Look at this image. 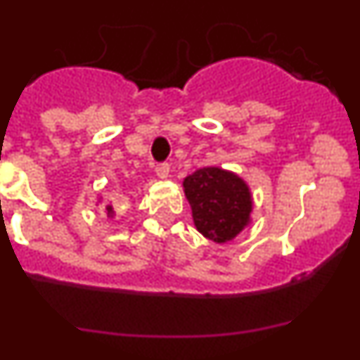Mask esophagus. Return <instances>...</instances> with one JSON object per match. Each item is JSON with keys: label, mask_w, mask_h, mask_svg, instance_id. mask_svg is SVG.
Segmentation results:
<instances>
[{"label": "esophagus", "mask_w": 360, "mask_h": 360, "mask_svg": "<svg viewBox=\"0 0 360 360\" xmlns=\"http://www.w3.org/2000/svg\"><path fill=\"white\" fill-rule=\"evenodd\" d=\"M169 171H171V167L167 162H162V164H158L157 167H155V173H157L158 178H167L169 176Z\"/></svg>", "instance_id": "esophagus-1"}]
</instances>
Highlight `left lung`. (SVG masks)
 Wrapping results in <instances>:
<instances>
[{
    "mask_svg": "<svg viewBox=\"0 0 360 360\" xmlns=\"http://www.w3.org/2000/svg\"><path fill=\"white\" fill-rule=\"evenodd\" d=\"M193 219L203 236L225 243L250 221L252 196L238 174L219 167H203L184 180Z\"/></svg>",
    "mask_w": 360,
    "mask_h": 360,
    "instance_id": "8db88e82",
    "label": "left lung"
}]
</instances>
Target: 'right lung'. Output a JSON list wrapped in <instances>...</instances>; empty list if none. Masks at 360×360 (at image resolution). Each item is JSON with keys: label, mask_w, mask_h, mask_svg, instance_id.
<instances>
[{"label": "right lung", "mask_w": 360, "mask_h": 360, "mask_svg": "<svg viewBox=\"0 0 360 360\" xmlns=\"http://www.w3.org/2000/svg\"><path fill=\"white\" fill-rule=\"evenodd\" d=\"M106 211H108V216H113V207H111V205H108Z\"/></svg>", "instance_id": "1"}]
</instances>
